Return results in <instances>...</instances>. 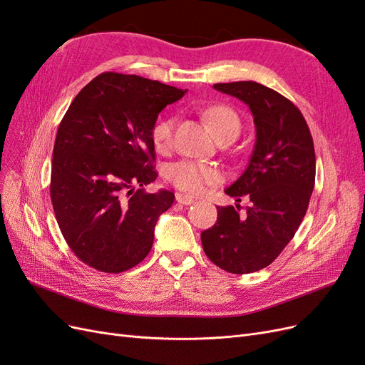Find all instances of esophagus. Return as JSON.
<instances>
[{
  "label": "esophagus",
  "mask_w": 365,
  "mask_h": 365,
  "mask_svg": "<svg viewBox=\"0 0 365 365\" xmlns=\"http://www.w3.org/2000/svg\"><path fill=\"white\" fill-rule=\"evenodd\" d=\"M176 201H178V202H180V204H182V205H190V204H193V202H195L193 197L187 196V195H182V193H178V195H176Z\"/></svg>",
  "instance_id": "obj_1"
}]
</instances>
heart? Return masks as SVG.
I'll use <instances>...</instances> for the list:
<instances>
[{
    "instance_id": "heart-1",
    "label": "heart",
    "mask_w": 365,
    "mask_h": 365,
    "mask_svg": "<svg viewBox=\"0 0 365 365\" xmlns=\"http://www.w3.org/2000/svg\"><path fill=\"white\" fill-rule=\"evenodd\" d=\"M202 118L217 140H235L242 128L237 113L224 103L210 105L205 108L202 111ZM175 125L176 120L172 115L161 117L153 123L150 129V140L153 149L157 152L163 153L172 148ZM165 176L176 189L189 195H200L205 192L207 187L217 184L222 178L215 165L192 160H181L170 164Z\"/></svg>"
}]
</instances>
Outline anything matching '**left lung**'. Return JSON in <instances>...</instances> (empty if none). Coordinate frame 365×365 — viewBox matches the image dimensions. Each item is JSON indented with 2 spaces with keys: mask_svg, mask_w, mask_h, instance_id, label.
Returning <instances> with one entry per match:
<instances>
[{
  "mask_svg": "<svg viewBox=\"0 0 365 365\" xmlns=\"http://www.w3.org/2000/svg\"><path fill=\"white\" fill-rule=\"evenodd\" d=\"M247 103L256 123L250 164L225 193L250 197L217 207L216 224L201 233L207 257L231 274L267 268L289 244L309 207L315 184V149L306 120L289 98L257 82L215 83Z\"/></svg>",
  "mask_w": 365,
  "mask_h": 365,
  "instance_id": "8db88e82",
  "label": "left lung"
}]
</instances>
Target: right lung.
Here are the masks:
<instances>
[{
  "label": "right lung",
  "instance_id": "1",
  "mask_svg": "<svg viewBox=\"0 0 365 365\" xmlns=\"http://www.w3.org/2000/svg\"><path fill=\"white\" fill-rule=\"evenodd\" d=\"M185 91L135 74L108 71L82 88L65 113L53 149L50 196L76 257L102 272L145 259L153 230L175 195L148 193L157 180L150 129Z\"/></svg>",
  "mask_w": 365,
  "mask_h": 365
}]
</instances>
